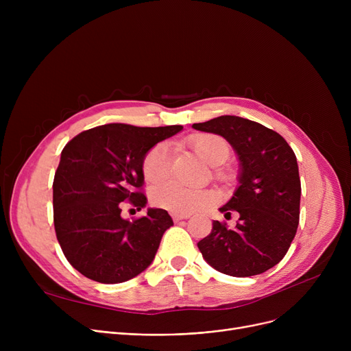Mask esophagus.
<instances>
[{
  "mask_svg": "<svg viewBox=\"0 0 351 351\" xmlns=\"http://www.w3.org/2000/svg\"><path fill=\"white\" fill-rule=\"evenodd\" d=\"M191 215H179V213H172V219L173 222H180V220H186L189 219Z\"/></svg>",
  "mask_w": 351,
  "mask_h": 351,
  "instance_id": "obj_1",
  "label": "esophagus"
}]
</instances>
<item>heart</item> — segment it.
I'll list each match as a JSON object with an SVG mask.
<instances>
[{
    "label": "heart",
    "mask_w": 351,
    "mask_h": 351,
    "mask_svg": "<svg viewBox=\"0 0 351 351\" xmlns=\"http://www.w3.org/2000/svg\"><path fill=\"white\" fill-rule=\"evenodd\" d=\"M189 146L193 152L210 166L223 163L230 147L228 142L213 134L196 135L189 141ZM172 165V151L168 143H158L149 149L143 158L142 172L146 182L158 183L169 176ZM151 200L156 208L166 209L175 213H191L196 209L209 205L213 200V195L208 191H196L179 185L175 182L163 183L154 186L151 191Z\"/></svg>",
    "instance_id": "1"
}]
</instances>
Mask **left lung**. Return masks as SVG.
<instances>
[{
  "mask_svg": "<svg viewBox=\"0 0 351 351\" xmlns=\"http://www.w3.org/2000/svg\"><path fill=\"white\" fill-rule=\"evenodd\" d=\"M193 129L223 136L239 159V186L225 216L239 213L234 229L213 220L209 236L197 243L204 259L234 278L261 274L278 265L298 232L300 178L298 159L278 132L241 117L223 115L193 123Z\"/></svg>",
  "mask_w": 351,
  "mask_h": 351,
  "instance_id": "1",
  "label": "left lung"
}]
</instances>
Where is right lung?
<instances>
[{"mask_svg":"<svg viewBox=\"0 0 351 351\" xmlns=\"http://www.w3.org/2000/svg\"><path fill=\"white\" fill-rule=\"evenodd\" d=\"M182 125L139 128L108 123L71 139L61 152L52 185L53 226L73 269L99 283H122L155 259L173 220L163 209H147L134 222L121 216L122 202L146 206L142 163L149 149Z\"/></svg>","mask_w":351,"mask_h":351,"instance_id":"add662e5","label":"right lung"}]
</instances>
